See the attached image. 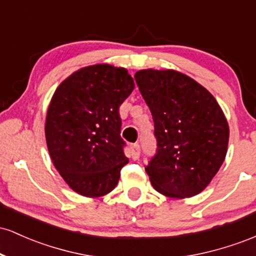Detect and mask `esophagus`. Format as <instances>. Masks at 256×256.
<instances>
[{
    "label": "esophagus",
    "instance_id": "esophagus-1",
    "mask_svg": "<svg viewBox=\"0 0 256 256\" xmlns=\"http://www.w3.org/2000/svg\"><path fill=\"white\" fill-rule=\"evenodd\" d=\"M131 156L134 160H137L138 158H140V144H137V143H134V144L131 146Z\"/></svg>",
    "mask_w": 256,
    "mask_h": 256
}]
</instances>
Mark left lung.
<instances>
[{
	"label": "left lung",
	"instance_id": "1",
	"mask_svg": "<svg viewBox=\"0 0 256 256\" xmlns=\"http://www.w3.org/2000/svg\"><path fill=\"white\" fill-rule=\"evenodd\" d=\"M134 80L152 112L156 152L146 166L154 189L198 195L224 162L228 125L212 94L182 73L142 70Z\"/></svg>",
	"mask_w": 256,
	"mask_h": 256
}]
</instances>
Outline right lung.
Segmentation results:
<instances>
[{
    "instance_id": "add662e5",
    "label": "right lung",
    "mask_w": 256,
    "mask_h": 256,
    "mask_svg": "<svg viewBox=\"0 0 256 256\" xmlns=\"http://www.w3.org/2000/svg\"><path fill=\"white\" fill-rule=\"evenodd\" d=\"M134 88L125 68L94 64L55 91L46 113V146L55 168L76 192L100 198L118 184L128 162L119 107Z\"/></svg>"
}]
</instances>
